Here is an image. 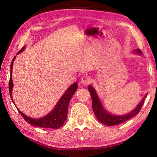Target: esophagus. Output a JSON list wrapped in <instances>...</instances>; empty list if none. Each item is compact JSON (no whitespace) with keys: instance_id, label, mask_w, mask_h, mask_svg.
<instances>
[{"instance_id":"34e87169","label":"esophagus","mask_w":157,"mask_h":157,"mask_svg":"<svg viewBox=\"0 0 157 157\" xmlns=\"http://www.w3.org/2000/svg\"><path fill=\"white\" fill-rule=\"evenodd\" d=\"M90 82V78L88 76H84L81 79V83L84 85H88Z\"/></svg>"}]
</instances>
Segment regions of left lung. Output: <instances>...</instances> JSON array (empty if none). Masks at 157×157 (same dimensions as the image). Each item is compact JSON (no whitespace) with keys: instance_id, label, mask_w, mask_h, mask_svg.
<instances>
[{"instance_id":"1","label":"left lung","mask_w":157,"mask_h":157,"mask_svg":"<svg viewBox=\"0 0 157 157\" xmlns=\"http://www.w3.org/2000/svg\"><path fill=\"white\" fill-rule=\"evenodd\" d=\"M135 52L138 53L139 55H142V52L140 49H137L134 51ZM88 90L90 93L92 101V109L94 111V115L98 121L102 123V124L109 126H113L116 125L121 124V123L128 121V119L132 118L133 117L138 115V113L140 111L142 106H143L144 102V99L147 96L146 94L144 98L142 99V101L139 103L137 106L133 110L132 112H130L128 114L124 115H114L110 114L109 113L106 111L105 108L102 105V103L100 101L98 96L97 95L95 89L92 87V86H89L88 87Z\"/></svg>"}]
</instances>
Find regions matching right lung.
<instances>
[{"label":"right lung","mask_w":157,"mask_h":157,"mask_svg":"<svg viewBox=\"0 0 157 157\" xmlns=\"http://www.w3.org/2000/svg\"><path fill=\"white\" fill-rule=\"evenodd\" d=\"M25 48V46L20 50L17 52V54L21 52ZM15 59V56H14L13 61L11 62V76H10L9 79V94L11 96V98L12 101L13 97H12V90L13 87V79H12V69H13V61ZM78 89V83L75 82L67 90L66 92L64 93L61 98H60L57 104L56 105L55 108L53 109L52 111L50 112L48 115H45L42 118L40 119H33L30 118L23 114L22 112H21L17 109L19 113L21 115L26 121H27L29 124L34 125L36 127H39V128H52V129H58L63 125V123L66 121L67 117V111H68V105L70 100L71 99L72 96L74 94V93ZM14 103V102H13Z\"/></svg>","instance_id":"obj_1"}]
</instances>
